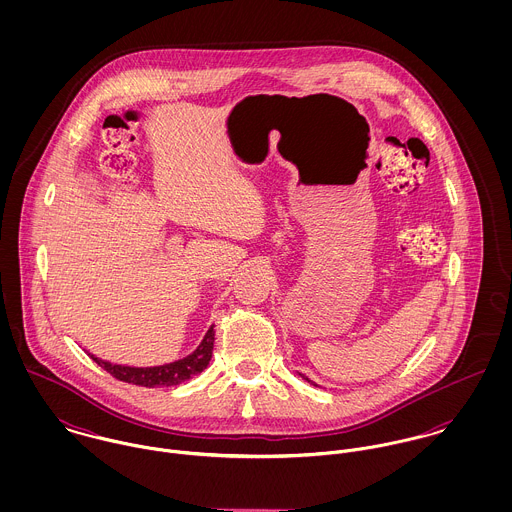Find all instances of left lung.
<instances>
[{
    "label": "left lung",
    "mask_w": 512,
    "mask_h": 512,
    "mask_svg": "<svg viewBox=\"0 0 512 512\" xmlns=\"http://www.w3.org/2000/svg\"><path fill=\"white\" fill-rule=\"evenodd\" d=\"M303 378H305V376H303ZM305 380H307V382H311V380H309V378H305ZM311 384H313V382H311Z\"/></svg>",
    "instance_id": "8db88e82"
}]
</instances>
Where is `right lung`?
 <instances>
[{
  "instance_id": "right-lung-1",
  "label": "right lung",
  "mask_w": 512,
  "mask_h": 512,
  "mask_svg": "<svg viewBox=\"0 0 512 512\" xmlns=\"http://www.w3.org/2000/svg\"><path fill=\"white\" fill-rule=\"evenodd\" d=\"M215 325H211V329L207 331V335L203 337L201 345L185 359H179L175 363L161 366H124L112 365L108 361H102L94 355L92 361L98 366H102L106 372H110L114 378L122 380V382H130V384H138V386H146V388H155V386H175L181 384L189 378H193L195 374L203 372L211 357H213V347H215Z\"/></svg>"
}]
</instances>
